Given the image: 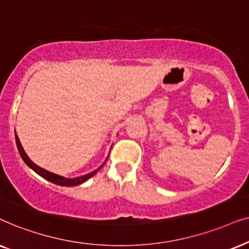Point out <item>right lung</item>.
Returning a JSON list of instances; mask_svg holds the SVG:
<instances>
[{"instance_id":"1","label":"right lung","mask_w":249,"mask_h":249,"mask_svg":"<svg viewBox=\"0 0 249 249\" xmlns=\"http://www.w3.org/2000/svg\"><path fill=\"white\" fill-rule=\"evenodd\" d=\"M16 142H17V147H18L19 154H20L21 158L24 159L25 163L27 164L28 166L31 167L33 171H35L36 173H37L38 175H41L42 178H44L45 180L52 182V183H54V184L62 185V187H71V185L81 184V183H83V182H85L86 180H89V178L93 177V175L97 173V172L100 170L102 166H104V165H102V166L97 168V170H95V171L91 172V173H89V174H86V175H83V177L75 178H66L64 177H60V175H57V174H54V173H51V172H48L46 170H43V168H41L39 166H37V165H36V164L33 163L31 159H29L28 156L26 155L24 148H22L20 141H19V139H18V137H17V135H16Z\"/></svg>"}]
</instances>
